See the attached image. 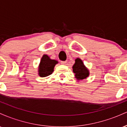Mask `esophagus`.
Returning a JSON list of instances; mask_svg holds the SVG:
<instances>
[{"label":"esophagus","mask_w":127,"mask_h":127,"mask_svg":"<svg viewBox=\"0 0 127 127\" xmlns=\"http://www.w3.org/2000/svg\"><path fill=\"white\" fill-rule=\"evenodd\" d=\"M60 63H61V64H62L65 65V64L67 63V62H66V61H64H64H62V62H61Z\"/></svg>","instance_id":"obj_1"}]
</instances>
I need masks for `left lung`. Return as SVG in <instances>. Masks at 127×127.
I'll use <instances>...</instances> for the list:
<instances>
[{
    "instance_id": "8db88e82",
    "label": "left lung",
    "mask_w": 127,
    "mask_h": 127,
    "mask_svg": "<svg viewBox=\"0 0 127 127\" xmlns=\"http://www.w3.org/2000/svg\"><path fill=\"white\" fill-rule=\"evenodd\" d=\"M73 72L75 74L76 78L78 80L84 79L89 76V71L85 67L81 59L75 60V64L73 65Z\"/></svg>"
}]
</instances>
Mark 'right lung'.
Here are the masks:
<instances>
[{
  "label": "right lung",
  "mask_w": 127,
  "mask_h": 127,
  "mask_svg": "<svg viewBox=\"0 0 127 127\" xmlns=\"http://www.w3.org/2000/svg\"><path fill=\"white\" fill-rule=\"evenodd\" d=\"M57 63L56 60L49 59L47 55H43L39 65V76L40 77H46L52 74L54 66Z\"/></svg>",
  "instance_id": "1"
}]
</instances>
